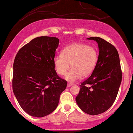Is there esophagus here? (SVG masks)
<instances>
[{
    "instance_id": "esophagus-1",
    "label": "esophagus",
    "mask_w": 133,
    "mask_h": 133,
    "mask_svg": "<svg viewBox=\"0 0 133 133\" xmlns=\"http://www.w3.org/2000/svg\"><path fill=\"white\" fill-rule=\"evenodd\" d=\"M72 85H73V84L69 82V83H68V84H67V87H68V88H69V87L72 86Z\"/></svg>"
}]
</instances>
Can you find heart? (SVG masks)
<instances>
[{
	"label": "heart",
	"instance_id": "1",
	"mask_svg": "<svg viewBox=\"0 0 133 133\" xmlns=\"http://www.w3.org/2000/svg\"><path fill=\"white\" fill-rule=\"evenodd\" d=\"M98 61L97 49L85 43L77 42L67 45L62 49L61 54L56 56L53 60L56 72L65 76L69 82H74L82 76H88L92 72Z\"/></svg>",
	"mask_w": 133,
	"mask_h": 133
}]
</instances>
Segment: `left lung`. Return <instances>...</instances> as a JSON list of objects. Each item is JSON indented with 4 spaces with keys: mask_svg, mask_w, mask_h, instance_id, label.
Masks as SVG:
<instances>
[{
    "mask_svg": "<svg viewBox=\"0 0 133 133\" xmlns=\"http://www.w3.org/2000/svg\"><path fill=\"white\" fill-rule=\"evenodd\" d=\"M88 39L98 44V61L91 75L80 85L76 101L82 111L97 115L109 109L115 101L121 83L122 71L118 52L114 45L101 37Z\"/></svg>",
    "mask_w": 133,
    "mask_h": 133,
    "instance_id": "left-lung-1",
    "label": "left lung"
}]
</instances>
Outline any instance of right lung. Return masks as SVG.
<instances>
[{
    "label": "right lung",
    "instance_id": "add662e5",
    "mask_svg": "<svg viewBox=\"0 0 133 133\" xmlns=\"http://www.w3.org/2000/svg\"><path fill=\"white\" fill-rule=\"evenodd\" d=\"M59 39L41 36L18 51L13 65V92L31 116L44 117L56 109L67 81L56 73L53 60Z\"/></svg>",
    "mask_w": 133,
    "mask_h": 133
}]
</instances>
